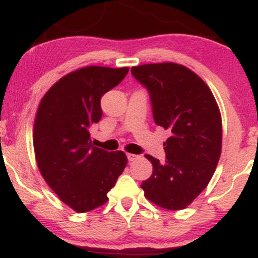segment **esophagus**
I'll return each instance as SVG.
<instances>
[{
	"label": "esophagus",
	"mask_w": 258,
	"mask_h": 258,
	"mask_svg": "<svg viewBox=\"0 0 258 258\" xmlns=\"http://www.w3.org/2000/svg\"><path fill=\"white\" fill-rule=\"evenodd\" d=\"M139 156L138 155H135V154H127V159H128V161H135L136 159H138Z\"/></svg>",
	"instance_id": "1"
}]
</instances>
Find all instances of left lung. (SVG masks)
Listing matches in <instances>:
<instances>
[{
  "instance_id": "8db88e82",
  "label": "left lung",
  "mask_w": 258,
  "mask_h": 258,
  "mask_svg": "<svg viewBox=\"0 0 258 258\" xmlns=\"http://www.w3.org/2000/svg\"><path fill=\"white\" fill-rule=\"evenodd\" d=\"M131 73L149 92L155 123L170 131L165 162L146 155L153 173L141 188L162 209L183 210L206 188L220 160V109L205 82L183 65L144 64Z\"/></svg>"
}]
</instances>
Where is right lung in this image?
Segmentation results:
<instances>
[{
  "label": "right lung",
  "mask_w": 258,
  "mask_h": 258,
  "mask_svg": "<svg viewBox=\"0 0 258 258\" xmlns=\"http://www.w3.org/2000/svg\"><path fill=\"white\" fill-rule=\"evenodd\" d=\"M128 68L86 67L68 74L41 99L34 125L38 170L59 199L79 214L102 206L127 164L125 153L92 144L90 128L102 117L100 98Z\"/></svg>",
  "instance_id": "obj_1"
}]
</instances>
